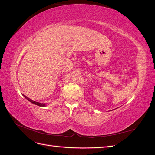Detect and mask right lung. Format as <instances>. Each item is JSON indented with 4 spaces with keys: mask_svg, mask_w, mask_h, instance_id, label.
I'll return each mask as SVG.
<instances>
[{
    "mask_svg": "<svg viewBox=\"0 0 155 155\" xmlns=\"http://www.w3.org/2000/svg\"><path fill=\"white\" fill-rule=\"evenodd\" d=\"M22 95H23V96H24V97L26 98V99H27V100H28L29 101H30L31 103H32V104H35V105H38V106H40V107H45V106H46V105H45V104H41V103H39V102L35 101H34V100H32L30 99L29 97H28L27 96H25L24 94H22Z\"/></svg>",
    "mask_w": 155,
    "mask_h": 155,
    "instance_id": "obj_1",
    "label": "right lung"
}]
</instances>
